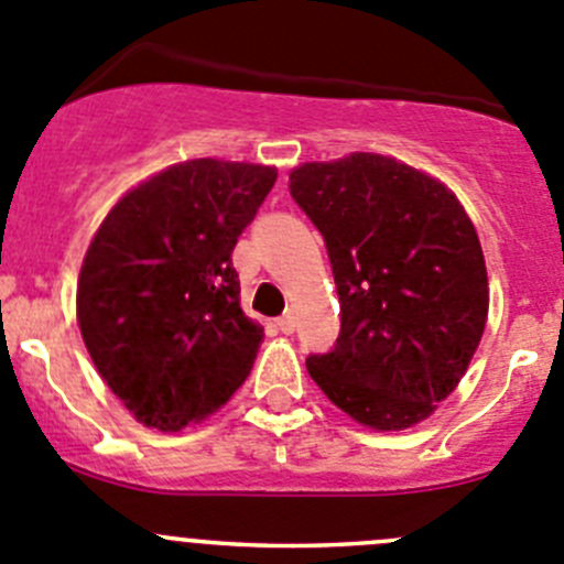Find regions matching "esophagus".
<instances>
[{"label": "esophagus", "mask_w": 564, "mask_h": 564, "mask_svg": "<svg viewBox=\"0 0 564 564\" xmlns=\"http://www.w3.org/2000/svg\"><path fill=\"white\" fill-rule=\"evenodd\" d=\"M294 325H297V319H294L292 312H286V314H283V317H278V328H281L283 334H292Z\"/></svg>", "instance_id": "34e87169"}]
</instances>
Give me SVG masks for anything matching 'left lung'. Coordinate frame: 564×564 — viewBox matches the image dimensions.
Listing matches in <instances>:
<instances>
[{
	"instance_id": "obj_1",
	"label": "left lung",
	"mask_w": 564,
	"mask_h": 564,
	"mask_svg": "<svg viewBox=\"0 0 564 564\" xmlns=\"http://www.w3.org/2000/svg\"><path fill=\"white\" fill-rule=\"evenodd\" d=\"M289 192L323 234L341 312L308 376L370 429L420 423L462 381L487 323L470 217L434 177L372 152L303 163Z\"/></svg>"
}]
</instances>
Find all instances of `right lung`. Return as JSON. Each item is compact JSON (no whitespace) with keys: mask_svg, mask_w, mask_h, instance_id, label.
Instances as JSON below:
<instances>
[{"mask_svg":"<svg viewBox=\"0 0 564 564\" xmlns=\"http://www.w3.org/2000/svg\"><path fill=\"white\" fill-rule=\"evenodd\" d=\"M275 177L252 163H177L124 194L94 236L77 323L139 423H199L250 376L264 330L241 312L230 252Z\"/></svg>","mask_w":564,"mask_h":564,"instance_id":"right-lung-1","label":"right lung"}]
</instances>
